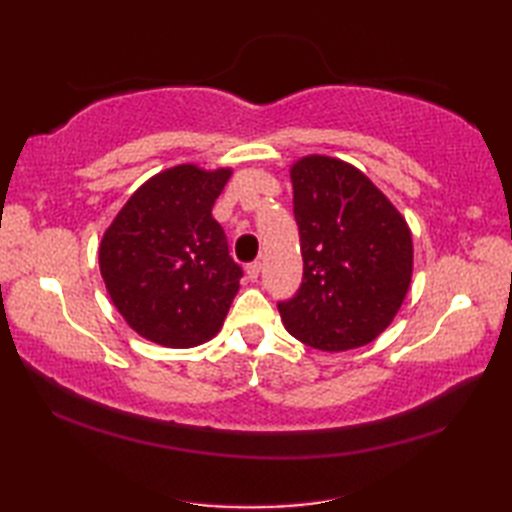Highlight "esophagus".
<instances>
[{
    "instance_id": "obj_1",
    "label": "esophagus",
    "mask_w": 512,
    "mask_h": 512,
    "mask_svg": "<svg viewBox=\"0 0 512 512\" xmlns=\"http://www.w3.org/2000/svg\"><path fill=\"white\" fill-rule=\"evenodd\" d=\"M259 270H262V264L259 262H253V264H246V275L250 281H257L259 277Z\"/></svg>"
}]
</instances>
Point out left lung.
Masks as SVG:
<instances>
[{"instance_id": "left-lung-1", "label": "left lung", "mask_w": 512, "mask_h": 512, "mask_svg": "<svg viewBox=\"0 0 512 512\" xmlns=\"http://www.w3.org/2000/svg\"><path fill=\"white\" fill-rule=\"evenodd\" d=\"M303 281L279 303L286 330L321 352L372 343L394 321L413 273L411 231L350 162L303 156L290 167Z\"/></svg>"}]
</instances>
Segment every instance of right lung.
Listing matches in <instances>:
<instances>
[{"label": "right lung", "instance_id": "obj_1", "mask_svg": "<svg viewBox=\"0 0 512 512\" xmlns=\"http://www.w3.org/2000/svg\"><path fill=\"white\" fill-rule=\"evenodd\" d=\"M231 173L198 165L160 171L107 226L99 246L105 288L143 339L184 350L220 332L242 277L211 215Z\"/></svg>", "mask_w": 512, "mask_h": 512}]
</instances>
